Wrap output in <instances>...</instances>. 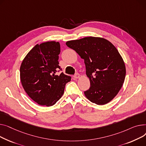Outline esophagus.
<instances>
[{
	"instance_id": "1",
	"label": "esophagus",
	"mask_w": 146,
	"mask_h": 146,
	"mask_svg": "<svg viewBox=\"0 0 146 146\" xmlns=\"http://www.w3.org/2000/svg\"><path fill=\"white\" fill-rule=\"evenodd\" d=\"M80 77V75L79 74H76L74 75V78H79Z\"/></svg>"
}]
</instances>
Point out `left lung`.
Returning <instances> with one entry per match:
<instances>
[{
	"label": "left lung",
	"mask_w": 146,
	"mask_h": 146,
	"mask_svg": "<svg viewBox=\"0 0 146 146\" xmlns=\"http://www.w3.org/2000/svg\"><path fill=\"white\" fill-rule=\"evenodd\" d=\"M84 59L90 81L84 94L91 102L104 105L112 100L121 88L126 70L121 56L108 40L89 36L66 42Z\"/></svg>",
	"instance_id": "obj_1"
}]
</instances>
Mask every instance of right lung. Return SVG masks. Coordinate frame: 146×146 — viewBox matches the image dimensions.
Masks as SVG:
<instances>
[{"label":"right lung","mask_w":146,"mask_h":146,"mask_svg":"<svg viewBox=\"0 0 146 146\" xmlns=\"http://www.w3.org/2000/svg\"><path fill=\"white\" fill-rule=\"evenodd\" d=\"M61 52L58 42L48 41L36 45L23 59L20 68L23 88L29 97L40 106L54 105L64 92L71 76L61 73L59 65Z\"/></svg>","instance_id":"add662e5"}]
</instances>
